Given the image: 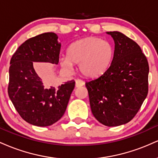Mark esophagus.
<instances>
[{
  "instance_id": "obj_1",
  "label": "esophagus",
  "mask_w": 158,
  "mask_h": 158,
  "mask_svg": "<svg viewBox=\"0 0 158 158\" xmlns=\"http://www.w3.org/2000/svg\"><path fill=\"white\" fill-rule=\"evenodd\" d=\"M76 87L77 88H79V87L83 86L85 85V82L81 79H76Z\"/></svg>"
}]
</instances>
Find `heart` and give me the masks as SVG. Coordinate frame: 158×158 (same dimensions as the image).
I'll list each match as a JSON object with an SVG mask.
<instances>
[{
  "label": "heart",
  "mask_w": 158,
  "mask_h": 158,
  "mask_svg": "<svg viewBox=\"0 0 158 158\" xmlns=\"http://www.w3.org/2000/svg\"><path fill=\"white\" fill-rule=\"evenodd\" d=\"M113 57L114 48L109 41L89 36L70 44L68 56L61 57L59 63L65 69H71L73 64H79L81 75L96 77L106 71Z\"/></svg>",
  "instance_id": "1"
}]
</instances>
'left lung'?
I'll return each instance as SVG.
<instances>
[{"instance_id": "1", "label": "left lung", "mask_w": 158, "mask_h": 158, "mask_svg": "<svg viewBox=\"0 0 158 158\" xmlns=\"http://www.w3.org/2000/svg\"><path fill=\"white\" fill-rule=\"evenodd\" d=\"M114 41L113 60L103 74L85 83L92 114L106 126L131 121L148 94L149 68L135 41L117 31L107 32Z\"/></svg>"}]
</instances>
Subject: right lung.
I'll return each mask as SVG.
<instances>
[{
  "mask_svg": "<svg viewBox=\"0 0 158 158\" xmlns=\"http://www.w3.org/2000/svg\"><path fill=\"white\" fill-rule=\"evenodd\" d=\"M54 32H44L27 40L10 60L8 94L16 110L30 124L51 126L64 115L75 81L48 86L36 73L33 62L58 64L61 44Z\"/></svg>",
  "mask_w": 158,
  "mask_h": 158,
  "instance_id": "add662e5",
  "label": "right lung"
}]
</instances>
